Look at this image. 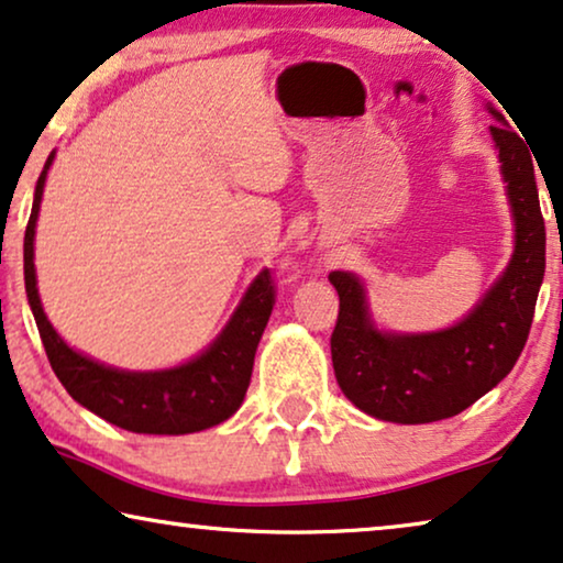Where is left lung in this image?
<instances>
[{
  "label": "left lung",
  "instance_id": "1",
  "mask_svg": "<svg viewBox=\"0 0 563 563\" xmlns=\"http://www.w3.org/2000/svg\"><path fill=\"white\" fill-rule=\"evenodd\" d=\"M501 177L515 219L505 273L466 319L443 332L388 334L373 327L365 288L352 273L329 275L340 296L332 365L342 394L365 415L424 424L461 415L492 391L526 347L545 273V223L528 144L489 108Z\"/></svg>",
  "mask_w": 563,
  "mask_h": 563
}]
</instances>
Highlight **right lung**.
Instances as JSON below:
<instances>
[{"mask_svg": "<svg viewBox=\"0 0 563 563\" xmlns=\"http://www.w3.org/2000/svg\"><path fill=\"white\" fill-rule=\"evenodd\" d=\"M51 162L54 152L37 177L33 211L25 229V290L56 378L74 401L129 432L187 434L221 424L239 409L250 388L254 352L275 306V283L269 269H262L254 277L227 329L190 363L154 373H131L95 363L56 334L35 288V221Z\"/></svg>", "mask_w": 563, "mask_h": 563, "instance_id": "add662e5", "label": "right lung"}]
</instances>
